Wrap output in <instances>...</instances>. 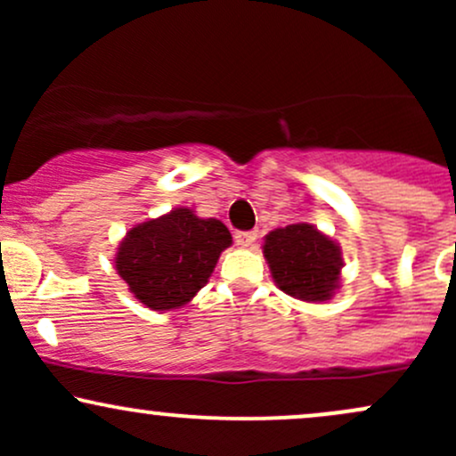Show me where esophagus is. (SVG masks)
Returning a JSON list of instances; mask_svg holds the SVG:
<instances>
[{"label": "esophagus", "mask_w": 456, "mask_h": 456, "mask_svg": "<svg viewBox=\"0 0 456 456\" xmlns=\"http://www.w3.org/2000/svg\"><path fill=\"white\" fill-rule=\"evenodd\" d=\"M235 244L240 246H250L257 240V232H235Z\"/></svg>", "instance_id": "esophagus-1"}]
</instances>
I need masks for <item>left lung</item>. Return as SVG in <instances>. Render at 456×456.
<instances>
[{"label": "left lung", "mask_w": 456, "mask_h": 456, "mask_svg": "<svg viewBox=\"0 0 456 456\" xmlns=\"http://www.w3.org/2000/svg\"><path fill=\"white\" fill-rule=\"evenodd\" d=\"M264 257L272 279L287 296L323 302L338 289L341 248L313 224L297 223L270 232L265 235Z\"/></svg>", "instance_id": "obj_1"}]
</instances>
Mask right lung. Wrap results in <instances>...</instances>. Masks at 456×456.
Here are the masks:
<instances>
[{
    "instance_id": "right-lung-1",
    "label": "right lung",
    "mask_w": 456,
    "mask_h": 456,
    "mask_svg": "<svg viewBox=\"0 0 456 456\" xmlns=\"http://www.w3.org/2000/svg\"><path fill=\"white\" fill-rule=\"evenodd\" d=\"M227 246L232 233L221 221L175 208L130 229L115 255V270L145 306L169 311L195 297Z\"/></svg>"
}]
</instances>
